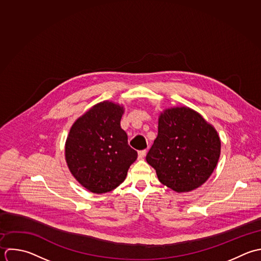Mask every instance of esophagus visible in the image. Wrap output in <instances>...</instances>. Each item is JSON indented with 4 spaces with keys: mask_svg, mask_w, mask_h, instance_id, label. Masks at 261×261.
I'll use <instances>...</instances> for the list:
<instances>
[{
    "mask_svg": "<svg viewBox=\"0 0 261 261\" xmlns=\"http://www.w3.org/2000/svg\"><path fill=\"white\" fill-rule=\"evenodd\" d=\"M145 155H146V150H145V149L138 151V159H139V160H142Z\"/></svg>",
    "mask_w": 261,
    "mask_h": 261,
    "instance_id": "1",
    "label": "esophagus"
}]
</instances>
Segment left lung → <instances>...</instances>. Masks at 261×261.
<instances>
[{
	"label": "left lung",
	"mask_w": 261,
	"mask_h": 261,
	"mask_svg": "<svg viewBox=\"0 0 261 261\" xmlns=\"http://www.w3.org/2000/svg\"><path fill=\"white\" fill-rule=\"evenodd\" d=\"M216 128L188 107H172L159 116V133L146 155L160 182L175 192L204 184L221 155Z\"/></svg>",
	"instance_id": "left-lung-1"
}]
</instances>
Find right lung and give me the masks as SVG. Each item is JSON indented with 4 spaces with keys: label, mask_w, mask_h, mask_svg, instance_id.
Wrapping results in <instances>:
<instances>
[{
    "label": "right lung",
    "mask_w": 261,
    "mask_h": 261,
    "mask_svg": "<svg viewBox=\"0 0 261 261\" xmlns=\"http://www.w3.org/2000/svg\"><path fill=\"white\" fill-rule=\"evenodd\" d=\"M124 111L123 105L100 101L73 123L67 136L65 160L69 171L92 193L117 188L137 159L120 125Z\"/></svg>",
    "instance_id": "obj_1"
}]
</instances>
